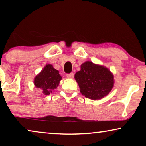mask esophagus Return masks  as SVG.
I'll use <instances>...</instances> for the list:
<instances>
[{"label": "esophagus", "instance_id": "esophagus-1", "mask_svg": "<svg viewBox=\"0 0 146 146\" xmlns=\"http://www.w3.org/2000/svg\"><path fill=\"white\" fill-rule=\"evenodd\" d=\"M66 76L68 78H73L74 76V74L73 72H72V73H70V74H67Z\"/></svg>", "mask_w": 146, "mask_h": 146}]
</instances>
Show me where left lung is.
Returning a JSON list of instances; mask_svg holds the SVG:
<instances>
[{
  "label": "left lung",
  "mask_w": 146,
  "mask_h": 146,
  "mask_svg": "<svg viewBox=\"0 0 146 146\" xmlns=\"http://www.w3.org/2000/svg\"><path fill=\"white\" fill-rule=\"evenodd\" d=\"M80 91L86 98L99 100L108 95L113 86V76L106 68L86 62L75 74Z\"/></svg>",
  "instance_id": "8db88e82"
}]
</instances>
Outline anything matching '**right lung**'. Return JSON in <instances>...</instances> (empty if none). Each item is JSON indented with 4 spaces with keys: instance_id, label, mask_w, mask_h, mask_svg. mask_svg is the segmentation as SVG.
<instances>
[{
    "instance_id": "add662e5",
    "label": "right lung",
    "mask_w": 146,
    "mask_h": 146,
    "mask_svg": "<svg viewBox=\"0 0 146 146\" xmlns=\"http://www.w3.org/2000/svg\"><path fill=\"white\" fill-rule=\"evenodd\" d=\"M62 79L59 72L54 69L51 64H47L35 78V85L41 89L45 95H49L52 90L56 88Z\"/></svg>"
}]
</instances>
